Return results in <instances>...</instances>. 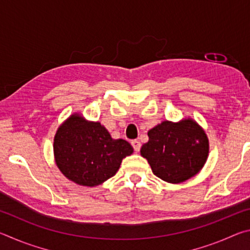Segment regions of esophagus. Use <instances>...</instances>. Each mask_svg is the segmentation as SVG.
I'll return each mask as SVG.
<instances>
[{
  "label": "esophagus",
  "mask_w": 250,
  "mask_h": 250,
  "mask_svg": "<svg viewBox=\"0 0 250 250\" xmlns=\"http://www.w3.org/2000/svg\"><path fill=\"white\" fill-rule=\"evenodd\" d=\"M131 145H132L135 152L140 151V149H141V142L140 141H139V140H133L132 142H131Z\"/></svg>",
  "instance_id": "obj_1"
}]
</instances>
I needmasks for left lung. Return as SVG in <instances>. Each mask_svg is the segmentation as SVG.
Here are the masks:
<instances>
[{"label":"left lung","mask_w":250,"mask_h":250,"mask_svg":"<svg viewBox=\"0 0 250 250\" xmlns=\"http://www.w3.org/2000/svg\"><path fill=\"white\" fill-rule=\"evenodd\" d=\"M147 135L149 141L140 153L154 175L167 183L179 184L195 176L208 158V138L192 118L164 120L147 131Z\"/></svg>","instance_id":"8db88e82"}]
</instances>
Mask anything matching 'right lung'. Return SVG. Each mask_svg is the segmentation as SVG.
<instances>
[{
  "label": "right lung",
  "mask_w": 250,
  "mask_h": 250,
  "mask_svg": "<svg viewBox=\"0 0 250 250\" xmlns=\"http://www.w3.org/2000/svg\"><path fill=\"white\" fill-rule=\"evenodd\" d=\"M55 163L69 181L83 186L103 184L116 174L133 147L112 139L98 121H88L76 112L58 126L54 137Z\"/></svg>",
  "instance_id": "add662e5"
}]
</instances>
